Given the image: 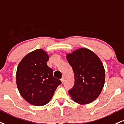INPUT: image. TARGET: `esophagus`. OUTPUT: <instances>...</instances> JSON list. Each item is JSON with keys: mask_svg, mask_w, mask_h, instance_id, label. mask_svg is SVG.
<instances>
[{"mask_svg": "<svg viewBox=\"0 0 124 124\" xmlns=\"http://www.w3.org/2000/svg\"><path fill=\"white\" fill-rule=\"evenodd\" d=\"M61 82H62V84H63L64 81H65V80H64V78H62L61 79Z\"/></svg>", "mask_w": 124, "mask_h": 124, "instance_id": "34e87169", "label": "esophagus"}]
</instances>
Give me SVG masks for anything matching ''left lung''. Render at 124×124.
I'll return each instance as SVG.
<instances>
[{"label":"left lung","instance_id":"8db88e82","mask_svg":"<svg viewBox=\"0 0 124 124\" xmlns=\"http://www.w3.org/2000/svg\"><path fill=\"white\" fill-rule=\"evenodd\" d=\"M74 75V84L69 91L77 103H90L99 96L105 81L103 65L98 56L87 48H80L66 56Z\"/></svg>","mask_w":124,"mask_h":124}]
</instances>
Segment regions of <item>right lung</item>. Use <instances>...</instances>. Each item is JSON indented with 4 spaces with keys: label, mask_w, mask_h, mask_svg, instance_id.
<instances>
[{
    "label": "right lung",
    "mask_w": 124,
    "mask_h": 124,
    "mask_svg": "<svg viewBox=\"0 0 124 124\" xmlns=\"http://www.w3.org/2000/svg\"><path fill=\"white\" fill-rule=\"evenodd\" d=\"M49 56L42 50L26 55L18 66L16 81L19 93L31 105H45L53 97L61 81L53 76L47 65Z\"/></svg>",
    "instance_id": "obj_1"
}]
</instances>
